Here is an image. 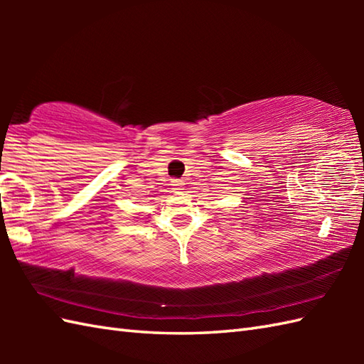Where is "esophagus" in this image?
<instances>
[{
  "label": "esophagus",
  "mask_w": 364,
  "mask_h": 364,
  "mask_svg": "<svg viewBox=\"0 0 364 364\" xmlns=\"http://www.w3.org/2000/svg\"><path fill=\"white\" fill-rule=\"evenodd\" d=\"M183 184H184V183H183V181H180V180H175V181H173V186L176 188V191H181Z\"/></svg>",
  "instance_id": "1"
}]
</instances>
